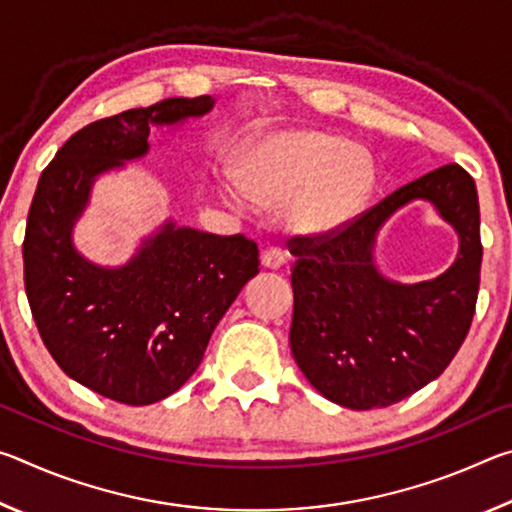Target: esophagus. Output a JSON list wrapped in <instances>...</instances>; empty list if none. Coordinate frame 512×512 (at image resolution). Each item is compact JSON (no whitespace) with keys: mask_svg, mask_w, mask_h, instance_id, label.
<instances>
[{"mask_svg":"<svg viewBox=\"0 0 512 512\" xmlns=\"http://www.w3.org/2000/svg\"><path fill=\"white\" fill-rule=\"evenodd\" d=\"M284 262H287V255H284L282 248L271 246L262 253V266L264 268H273V271H275V268L284 266Z\"/></svg>","mask_w":512,"mask_h":512,"instance_id":"1","label":"esophagus"}]
</instances>
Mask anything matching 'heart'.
Here are the masks:
<instances>
[{"label": "heart", "mask_w": 512, "mask_h": 512, "mask_svg": "<svg viewBox=\"0 0 512 512\" xmlns=\"http://www.w3.org/2000/svg\"><path fill=\"white\" fill-rule=\"evenodd\" d=\"M241 178H223L228 203L246 207L250 198L291 203V221L307 232L348 228L366 212L377 189L372 155L343 137L291 128L275 131L248 146L239 162Z\"/></svg>", "instance_id": "heart-1"}]
</instances>
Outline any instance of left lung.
<instances>
[{"mask_svg": "<svg viewBox=\"0 0 512 512\" xmlns=\"http://www.w3.org/2000/svg\"><path fill=\"white\" fill-rule=\"evenodd\" d=\"M429 200L459 235L457 262L433 281L378 273L376 232L400 206ZM479 198L470 173L445 164L386 196L348 228L293 237L291 352L329 402L391 406L443 375L470 332L481 273Z\"/></svg>", "mask_w": 512, "mask_h": 512, "instance_id": "8db88e82", "label": "left lung"}]
</instances>
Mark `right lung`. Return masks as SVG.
<instances>
[{
    "label": "right lung",
    "mask_w": 512,
    "mask_h": 512,
    "mask_svg": "<svg viewBox=\"0 0 512 512\" xmlns=\"http://www.w3.org/2000/svg\"><path fill=\"white\" fill-rule=\"evenodd\" d=\"M212 108V97H176L92 121L60 146L38 180L22 246L31 314L60 370L108 400L144 406L176 393L259 273L255 241L173 221L117 268L92 264L72 241L97 176L149 153L151 126Z\"/></svg>",
    "instance_id": "add662e5"
}]
</instances>
